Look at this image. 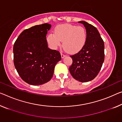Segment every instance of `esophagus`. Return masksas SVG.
I'll list each match as a JSON object with an SVG mask.
<instances>
[{
  "instance_id": "1",
  "label": "esophagus",
  "mask_w": 122,
  "mask_h": 122,
  "mask_svg": "<svg viewBox=\"0 0 122 122\" xmlns=\"http://www.w3.org/2000/svg\"><path fill=\"white\" fill-rule=\"evenodd\" d=\"M61 58H64L65 57V55H63V53H61Z\"/></svg>"
}]
</instances>
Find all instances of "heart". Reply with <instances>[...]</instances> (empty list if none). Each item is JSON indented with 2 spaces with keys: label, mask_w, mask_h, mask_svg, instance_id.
<instances>
[{
  "label": "heart",
  "mask_w": 122,
  "mask_h": 122,
  "mask_svg": "<svg viewBox=\"0 0 122 122\" xmlns=\"http://www.w3.org/2000/svg\"><path fill=\"white\" fill-rule=\"evenodd\" d=\"M47 41L54 48L59 47L61 41H63V46L66 51L76 53L85 46L87 41V33L81 26L71 24H60L55 28L54 34L48 35Z\"/></svg>",
  "instance_id": "obj_1"
}]
</instances>
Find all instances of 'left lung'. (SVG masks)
<instances>
[{"mask_svg":"<svg viewBox=\"0 0 122 122\" xmlns=\"http://www.w3.org/2000/svg\"><path fill=\"white\" fill-rule=\"evenodd\" d=\"M78 22L86 28L87 41L81 50L70 56L72 64L69 71L75 80L86 82L93 80L102 68L105 58L104 42L95 27L86 21Z\"/></svg>","mask_w":122,"mask_h":122,"instance_id":"obj_1","label":"left lung"}]
</instances>
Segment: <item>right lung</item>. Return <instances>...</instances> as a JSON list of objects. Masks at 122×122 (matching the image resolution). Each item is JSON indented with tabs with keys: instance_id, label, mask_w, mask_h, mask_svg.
Returning <instances> with one entry per match:
<instances>
[{
	"instance_id": "right-lung-1",
	"label": "right lung",
	"mask_w": 122,
	"mask_h": 122,
	"mask_svg": "<svg viewBox=\"0 0 122 122\" xmlns=\"http://www.w3.org/2000/svg\"><path fill=\"white\" fill-rule=\"evenodd\" d=\"M48 23L36 25L20 34L15 42L14 62L17 71L24 81L36 86L49 81L55 67L61 60L59 52L48 47Z\"/></svg>"
}]
</instances>
